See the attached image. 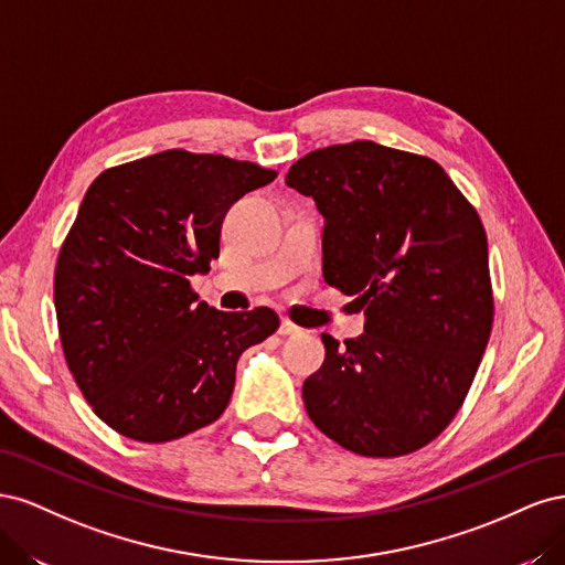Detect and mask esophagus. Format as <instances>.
<instances>
[{"label": "esophagus", "mask_w": 565, "mask_h": 565, "mask_svg": "<svg viewBox=\"0 0 565 565\" xmlns=\"http://www.w3.org/2000/svg\"><path fill=\"white\" fill-rule=\"evenodd\" d=\"M280 334H282V337H299L301 330L297 328V324H295L292 320H282V322H280Z\"/></svg>", "instance_id": "obj_1"}]
</instances>
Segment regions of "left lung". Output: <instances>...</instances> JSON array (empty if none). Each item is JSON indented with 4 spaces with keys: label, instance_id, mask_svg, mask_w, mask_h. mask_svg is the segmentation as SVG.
<instances>
[{
    "label": "left lung",
    "instance_id": "obj_1",
    "mask_svg": "<svg viewBox=\"0 0 565 565\" xmlns=\"http://www.w3.org/2000/svg\"><path fill=\"white\" fill-rule=\"evenodd\" d=\"M285 183L324 216V282L365 309L361 339L322 334L306 413L363 457L429 446L465 403L492 330L481 216L438 162L374 141L313 150Z\"/></svg>",
    "mask_w": 565,
    "mask_h": 565
}]
</instances>
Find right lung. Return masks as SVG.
<instances>
[{"mask_svg": "<svg viewBox=\"0 0 565 565\" xmlns=\"http://www.w3.org/2000/svg\"><path fill=\"white\" fill-rule=\"evenodd\" d=\"M278 172L181 148L100 172L58 252L54 303L67 370L98 419L167 443L216 422L270 309L216 311L191 278L218 256L231 204Z\"/></svg>", "mask_w": 565, "mask_h": 565, "instance_id": "right-lung-1", "label": "right lung"}]
</instances>
